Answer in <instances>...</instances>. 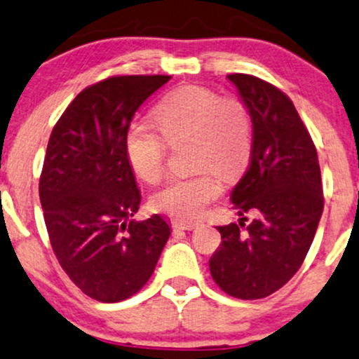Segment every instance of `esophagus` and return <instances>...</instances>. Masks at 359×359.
Segmentation results:
<instances>
[{
  "instance_id": "esophagus-1",
  "label": "esophagus",
  "mask_w": 359,
  "mask_h": 359,
  "mask_svg": "<svg viewBox=\"0 0 359 359\" xmlns=\"http://www.w3.org/2000/svg\"><path fill=\"white\" fill-rule=\"evenodd\" d=\"M201 225H202V222H198V220H182V219L172 220V226H174V229H180V230H194Z\"/></svg>"
}]
</instances>
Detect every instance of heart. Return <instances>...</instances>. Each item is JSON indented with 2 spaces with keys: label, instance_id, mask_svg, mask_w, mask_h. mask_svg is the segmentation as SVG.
Instances as JSON below:
<instances>
[{
  "label": "heart",
  "instance_id": "heart-1",
  "mask_svg": "<svg viewBox=\"0 0 359 359\" xmlns=\"http://www.w3.org/2000/svg\"><path fill=\"white\" fill-rule=\"evenodd\" d=\"M157 126L134 119L127 126L124 149L135 174L149 184L164 177L169 144L192 139V174L177 175L154 197L157 210L190 220L220 197L224 184L217 175L235 174L252 152L250 109L238 97H222L202 86H184L157 104Z\"/></svg>",
  "mask_w": 359,
  "mask_h": 359
}]
</instances>
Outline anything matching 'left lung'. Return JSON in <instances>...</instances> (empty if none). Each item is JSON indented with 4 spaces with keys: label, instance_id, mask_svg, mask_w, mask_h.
<instances>
[{
    "label": "left lung",
    "instance_id": "left-lung-1",
    "mask_svg": "<svg viewBox=\"0 0 359 359\" xmlns=\"http://www.w3.org/2000/svg\"><path fill=\"white\" fill-rule=\"evenodd\" d=\"M250 109V164L232 190L245 225L219 226L222 243L210 273L230 297L258 300L283 287L310 250L323 213L318 154L293 102L273 84L250 74L226 76Z\"/></svg>",
    "mask_w": 359,
    "mask_h": 359
}]
</instances>
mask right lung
Wrapping results in <instances>:
<instances>
[{
  "mask_svg": "<svg viewBox=\"0 0 359 359\" xmlns=\"http://www.w3.org/2000/svg\"><path fill=\"white\" fill-rule=\"evenodd\" d=\"M170 76H112L74 97L54 126L39 179L53 252L76 287L102 303L139 292L170 226L135 222L140 192L124 137L135 111Z\"/></svg>",
  "mask_w": 359,
  "mask_h": 359,
  "instance_id": "obj_1",
  "label": "right lung"
}]
</instances>
